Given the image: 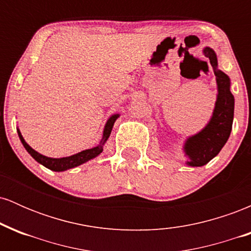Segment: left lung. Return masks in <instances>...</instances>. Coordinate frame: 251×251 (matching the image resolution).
<instances>
[{"mask_svg": "<svg viewBox=\"0 0 251 251\" xmlns=\"http://www.w3.org/2000/svg\"><path fill=\"white\" fill-rule=\"evenodd\" d=\"M203 54L210 60L214 68L217 83V99L212 116L205 127L201 128L198 133L190 135L184 143V153L189 158L186 165L192 168L205 165L220 153L229 139L234 120L235 98L230 92V77L218 70L217 55L212 48L205 47Z\"/></svg>", "mask_w": 251, "mask_h": 251, "instance_id": "obj_1", "label": "left lung"}]
</instances>
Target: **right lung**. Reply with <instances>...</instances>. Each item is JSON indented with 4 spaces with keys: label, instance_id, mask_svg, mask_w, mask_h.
Masks as SVG:
<instances>
[{
    "label": "right lung",
    "instance_id": "obj_1",
    "mask_svg": "<svg viewBox=\"0 0 251 251\" xmlns=\"http://www.w3.org/2000/svg\"><path fill=\"white\" fill-rule=\"evenodd\" d=\"M119 117H120V114L116 113V114H112V116L108 118V120L105 124V127H103L102 139H101V142H100L99 145H97L96 148L83 150V151L79 152V153L72 154V155H70V157H63V158L46 157V155L39 153V152L35 151V150L31 149L30 146L25 143V138L22 137L21 132H20L19 128H17V134H19L20 140H21L22 145L25 146V149L27 150L28 153H29L37 163H40L41 165L45 166V168L51 170V171L61 172V171H66V170L76 168V166L81 165V164L88 162V160H91V159H93V158L98 157V155L101 153L102 150H103V145H105V143L107 142V139L109 138V134H111L114 123H116V120Z\"/></svg>",
    "mask_w": 251,
    "mask_h": 251
}]
</instances>
